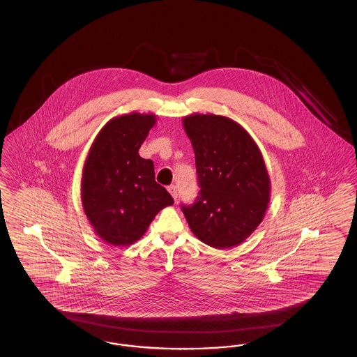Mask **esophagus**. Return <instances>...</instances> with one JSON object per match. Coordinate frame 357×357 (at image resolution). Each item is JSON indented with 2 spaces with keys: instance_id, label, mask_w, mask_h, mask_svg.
<instances>
[{
  "instance_id": "1",
  "label": "esophagus",
  "mask_w": 357,
  "mask_h": 357,
  "mask_svg": "<svg viewBox=\"0 0 357 357\" xmlns=\"http://www.w3.org/2000/svg\"><path fill=\"white\" fill-rule=\"evenodd\" d=\"M167 190H169V192H170L171 197H172L174 199L178 198V190H176L175 185H171V186L167 187Z\"/></svg>"
}]
</instances>
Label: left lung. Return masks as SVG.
<instances>
[{
	"label": "left lung",
	"instance_id": "obj_1",
	"mask_svg": "<svg viewBox=\"0 0 357 357\" xmlns=\"http://www.w3.org/2000/svg\"><path fill=\"white\" fill-rule=\"evenodd\" d=\"M182 126L195 153L201 192L182 206L187 223L206 245L217 249L242 243L262 222L272 183L255 139L236 120L191 114Z\"/></svg>",
	"mask_w": 357,
	"mask_h": 357
}]
</instances>
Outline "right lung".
Returning a JSON list of instances; mask_svg holds the SVG:
<instances>
[{"label":"right lung","instance_id":"1","mask_svg":"<svg viewBox=\"0 0 357 357\" xmlns=\"http://www.w3.org/2000/svg\"><path fill=\"white\" fill-rule=\"evenodd\" d=\"M156 123L155 114L130 112L108 120L95 137L82 174V204L95 234L112 246H130L155 215L174 204L155 182L153 162L139 149Z\"/></svg>","mask_w":357,"mask_h":357}]
</instances>
